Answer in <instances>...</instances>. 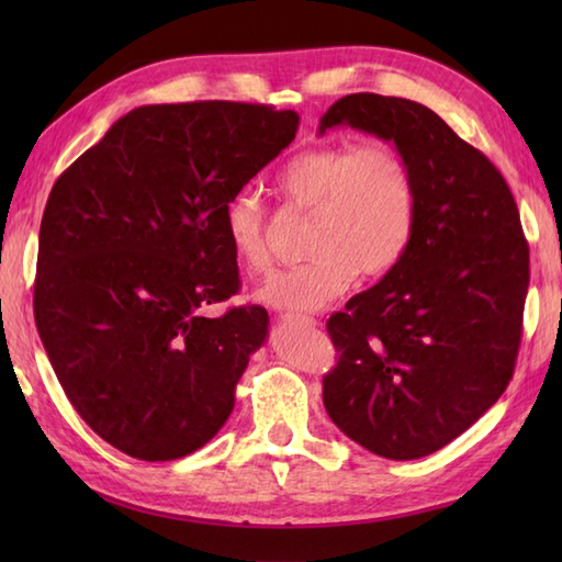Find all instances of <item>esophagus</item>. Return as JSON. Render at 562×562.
Segmentation results:
<instances>
[{"label":"esophagus","instance_id":"1","mask_svg":"<svg viewBox=\"0 0 562 562\" xmlns=\"http://www.w3.org/2000/svg\"><path fill=\"white\" fill-rule=\"evenodd\" d=\"M282 321H284V324H294V326H306V328H312V326H316V318H312V316H302V314H282Z\"/></svg>","mask_w":562,"mask_h":562}]
</instances>
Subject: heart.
I'll return each instance as SVG.
<instances>
[{"mask_svg": "<svg viewBox=\"0 0 562 562\" xmlns=\"http://www.w3.org/2000/svg\"><path fill=\"white\" fill-rule=\"evenodd\" d=\"M292 212L308 214L304 266L274 272L256 292L284 312H316L362 282L384 278L408 254L417 188L411 164L386 142L296 151L272 178ZM224 236L238 268H270L266 210L254 190H238L224 207Z\"/></svg>", "mask_w": 562, "mask_h": 562, "instance_id": "b5f03b06", "label": "heart"}]
</instances>
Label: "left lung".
Instances as JSON below:
<instances>
[{
  "label": "left lung",
  "mask_w": 562,
  "mask_h": 562,
  "mask_svg": "<svg viewBox=\"0 0 562 562\" xmlns=\"http://www.w3.org/2000/svg\"><path fill=\"white\" fill-rule=\"evenodd\" d=\"M338 125L393 142L417 214L398 266L328 318L338 364L324 405L372 453L420 459L465 432L515 374L529 244L503 173L427 105L350 93L318 133Z\"/></svg>",
  "instance_id": "1"
}]
</instances>
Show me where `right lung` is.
Here are the masks:
<instances>
[{"instance_id": "obj_1", "label": "right lung", "mask_w": 562, "mask_h": 562, "mask_svg": "<svg viewBox=\"0 0 562 562\" xmlns=\"http://www.w3.org/2000/svg\"><path fill=\"white\" fill-rule=\"evenodd\" d=\"M294 111L234 101L139 105L57 178L43 212L33 312L69 403L142 461L205 447L268 336L238 292L224 207L290 147Z\"/></svg>"}]
</instances>
